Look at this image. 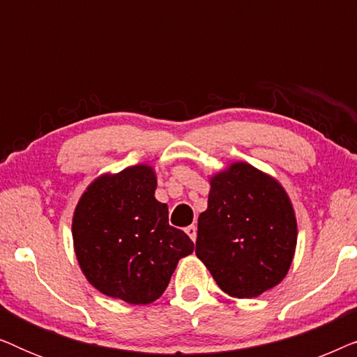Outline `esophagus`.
<instances>
[{"label":"esophagus","mask_w":357,"mask_h":357,"mask_svg":"<svg viewBox=\"0 0 357 357\" xmlns=\"http://www.w3.org/2000/svg\"><path fill=\"white\" fill-rule=\"evenodd\" d=\"M185 232L188 234V237L192 238L193 242L197 241V226H195V224H192V226H188L187 229H185Z\"/></svg>","instance_id":"1"}]
</instances>
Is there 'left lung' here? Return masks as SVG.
Masks as SVG:
<instances>
[{"label": "left lung", "mask_w": 357, "mask_h": 357, "mask_svg": "<svg viewBox=\"0 0 357 357\" xmlns=\"http://www.w3.org/2000/svg\"><path fill=\"white\" fill-rule=\"evenodd\" d=\"M209 183L195 252L226 294L252 299L289 271L297 243L294 208L278 180L247 162L231 164Z\"/></svg>", "instance_id": "obj_1"}]
</instances>
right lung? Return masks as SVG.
I'll return each mask as SVG.
<instances>
[{
  "mask_svg": "<svg viewBox=\"0 0 357 357\" xmlns=\"http://www.w3.org/2000/svg\"><path fill=\"white\" fill-rule=\"evenodd\" d=\"M158 180L146 164L97 177L76 204L73 242L81 271L102 294L151 304L169 286L193 242L169 226V208L154 197Z\"/></svg>",
  "mask_w": 357,
  "mask_h": 357,
  "instance_id": "obj_1",
  "label": "right lung"
}]
</instances>
